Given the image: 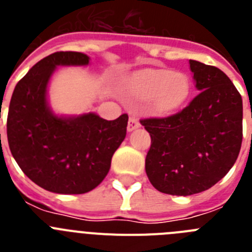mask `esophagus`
Returning a JSON list of instances; mask_svg holds the SVG:
<instances>
[{
    "label": "esophagus",
    "mask_w": 252,
    "mask_h": 252,
    "mask_svg": "<svg viewBox=\"0 0 252 252\" xmlns=\"http://www.w3.org/2000/svg\"><path fill=\"white\" fill-rule=\"evenodd\" d=\"M139 127H140L139 120H136L135 117H130L127 124V131H133L135 128H139Z\"/></svg>",
    "instance_id": "1"
}]
</instances>
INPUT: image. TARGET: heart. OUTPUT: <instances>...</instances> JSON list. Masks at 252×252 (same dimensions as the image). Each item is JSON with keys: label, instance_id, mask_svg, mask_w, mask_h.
Segmentation results:
<instances>
[{"label": "heart", "instance_id": "heart-1", "mask_svg": "<svg viewBox=\"0 0 252 252\" xmlns=\"http://www.w3.org/2000/svg\"><path fill=\"white\" fill-rule=\"evenodd\" d=\"M190 92L188 78L169 69L145 70L133 83L132 94L148 101L158 112H170L183 104Z\"/></svg>", "mask_w": 252, "mask_h": 252}]
</instances>
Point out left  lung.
I'll return each mask as SVG.
<instances>
[{"instance_id":"8db88e82","label":"left lung","mask_w":252,"mask_h":252,"mask_svg":"<svg viewBox=\"0 0 252 252\" xmlns=\"http://www.w3.org/2000/svg\"><path fill=\"white\" fill-rule=\"evenodd\" d=\"M201 93L175 115L140 120L150 133L145 159L159 192L190 195L215 186L230 171L242 142V98L221 69L189 60Z\"/></svg>"}]
</instances>
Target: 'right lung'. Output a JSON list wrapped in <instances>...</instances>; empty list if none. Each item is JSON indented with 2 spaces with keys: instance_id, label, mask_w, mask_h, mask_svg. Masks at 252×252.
<instances>
[{
  "instance_id": "right-lung-1",
  "label": "right lung",
  "mask_w": 252,
  "mask_h": 252,
  "mask_svg": "<svg viewBox=\"0 0 252 252\" xmlns=\"http://www.w3.org/2000/svg\"><path fill=\"white\" fill-rule=\"evenodd\" d=\"M78 51H57L37 62L16 84L7 115V140L21 170L35 184L59 194H83L101 183L126 136L128 116L113 121L95 113L59 117L46 101L58 65H87Z\"/></svg>"
}]
</instances>
